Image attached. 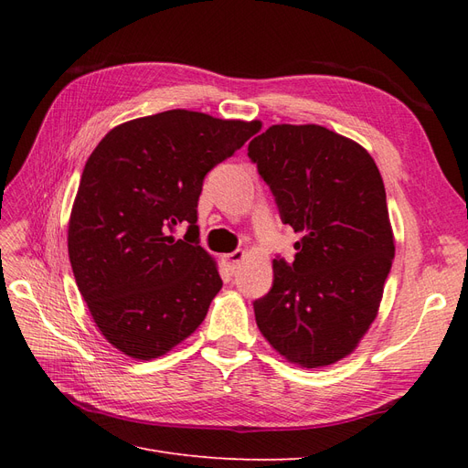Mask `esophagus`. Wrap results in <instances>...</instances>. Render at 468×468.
<instances>
[{
    "instance_id": "1",
    "label": "esophagus",
    "mask_w": 468,
    "mask_h": 468,
    "mask_svg": "<svg viewBox=\"0 0 468 468\" xmlns=\"http://www.w3.org/2000/svg\"><path fill=\"white\" fill-rule=\"evenodd\" d=\"M244 256H246V253H244L242 250H236V251H232V253H226V256H224V263L230 267V271H236V269L239 267V263H242Z\"/></svg>"
}]
</instances>
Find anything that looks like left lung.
I'll return each instance as SVG.
<instances>
[{"instance_id": "8db88e82", "label": "left lung", "mask_w": 468, "mask_h": 468, "mask_svg": "<svg viewBox=\"0 0 468 468\" xmlns=\"http://www.w3.org/2000/svg\"><path fill=\"white\" fill-rule=\"evenodd\" d=\"M248 155L271 187L281 220L303 234L273 287L253 303L279 356L304 369L347 357L378 314L394 258L380 172L356 140L320 124H273Z\"/></svg>"}]
</instances>
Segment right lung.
I'll return each mask as SVG.
<instances>
[{"label":"right lung","mask_w":468,"mask_h":468,"mask_svg":"<svg viewBox=\"0 0 468 468\" xmlns=\"http://www.w3.org/2000/svg\"><path fill=\"white\" fill-rule=\"evenodd\" d=\"M261 121L172 109L111 129L83 167L68 224L78 289L107 342L133 359L165 356L222 289L199 242L197 201L212 167ZM188 226L183 240L171 232Z\"/></svg>","instance_id":"obj_1"}]
</instances>
